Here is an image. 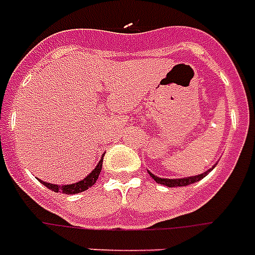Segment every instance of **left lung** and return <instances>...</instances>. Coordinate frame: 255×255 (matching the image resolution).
<instances>
[{
  "mask_svg": "<svg viewBox=\"0 0 255 255\" xmlns=\"http://www.w3.org/2000/svg\"><path fill=\"white\" fill-rule=\"evenodd\" d=\"M210 171H212V169H209V171L205 172V173L196 175V176H189V178H183V179H162V178H158V176L152 175L151 172H148V173L151 175V178H152L156 183L165 185V186H168V188H178V186H188V185H190V183L199 182L200 179H203V178H205Z\"/></svg>",
  "mask_w": 255,
  "mask_h": 255,
  "instance_id": "obj_1",
  "label": "left lung"
}]
</instances>
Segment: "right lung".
I'll return each instance as SVG.
<instances>
[{"instance_id":"add662e5","label":"right lung","mask_w":255,"mask_h":255,"mask_svg":"<svg viewBox=\"0 0 255 255\" xmlns=\"http://www.w3.org/2000/svg\"><path fill=\"white\" fill-rule=\"evenodd\" d=\"M101 166H103V159H101L99 165L94 168V171L87 176L84 178L83 180L77 182V183H73V185H63V186H57V185H52V183H46V182H42L45 186L53 192H62V193H66V195H75V193H80V192H84L89 188H92L93 185L96 183V180L99 179V175L101 172Z\"/></svg>"}]
</instances>
